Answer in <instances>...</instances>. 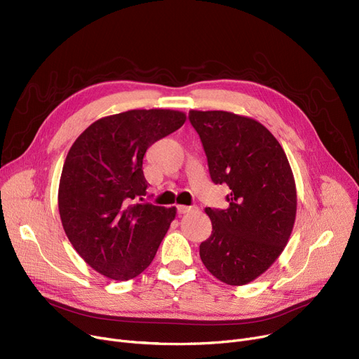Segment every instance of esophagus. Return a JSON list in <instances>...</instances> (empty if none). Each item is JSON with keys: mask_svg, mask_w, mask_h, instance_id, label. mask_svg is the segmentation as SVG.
<instances>
[{"mask_svg": "<svg viewBox=\"0 0 359 359\" xmlns=\"http://www.w3.org/2000/svg\"><path fill=\"white\" fill-rule=\"evenodd\" d=\"M194 211V206H186V205H177V212L179 214H187Z\"/></svg>", "mask_w": 359, "mask_h": 359, "instance_id": "esophagus-1", "label": "esophagus"}]
</instances>
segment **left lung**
Segmentation results:
<instances>
[{"instance_id": "8db88e82", "label": "left lung", "mask_w": 359, "mask_h": 359, "mask_svg": "<svg viewBox=\"0 0 359 359\" xmlns=\"http://www.w3.org/2000/svg\"><path fill=\"white\" fill-rule=\"evenodd\" d=\"M215 184L227 183V210L205 208L212 234L199 246L205 268L227 285H246L284 252L297 214L285 151L260 122L224 110H191Z\"/></svg>"}]
</instances>
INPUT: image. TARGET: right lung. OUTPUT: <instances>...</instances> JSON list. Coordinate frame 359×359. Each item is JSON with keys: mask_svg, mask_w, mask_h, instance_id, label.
Returning <instances> with one entry per match:
<instances>
[{"mask_svg": "<svg viewBox=\"0 0 359 359\" xmlns=\"http://www.w3.org/2000/svg\"><path fill=\"white\" fill-rule=\"evenodd\" d=\"M184 121L179 110H128L91 123L69 148L58 191L62 227L103 276L128 280L153 262L176 208L135 203L148 187L142 160Z\"/></svg>", "mask_w": 359, "mask_h": 359, "instance_id": "1", "label": "right lung"}]
</instances>
